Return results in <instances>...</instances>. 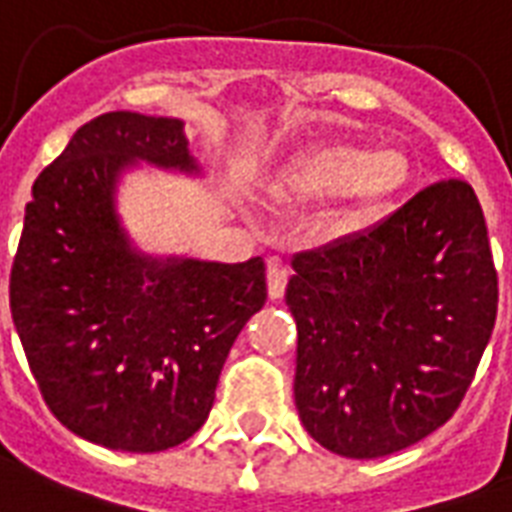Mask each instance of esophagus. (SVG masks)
Wrapping results in <instances>:
<instances>
[{
	"instance_id": "1",
	"label": "esophagus",
	"mask_w": 512,
	"mask_h": 512,
	"mask_svg": "<svg viewBox=\"0 0 512 512\" xmlns=\"http://www.w3.org/2000/svg\"><path fill=\"white\" fill-rule=\"evenodd\" d=\"M287 279H289L287 265L281 263L279 257H271V260H268V295H271V300H279V297H284Z\"/></svg>"
}]
</instances>
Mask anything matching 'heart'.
I'll return each mask as SVG.
<instances>
[{"label": "heart", "mask_w": 512, "mask_h": 512, "mask_svg": "<svg viewBox=\"0 0 512 512\" xmlns=\"http://www.w3.org/2000/svg\"><path fill=\"white\" fill-rule=\"evenodd\" d=\"M412 177V164L398 148L369 154L358 146H321L305 154L289 177L292 188L308 196L353 193L364 204H382L396 196Z\"/></svg>", "instance_id": "heart-1"}]
</instances>
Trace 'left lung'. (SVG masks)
I'll list each match as a JSON object with an SVG mask.
<instances>
[{
    "instance_id": "8db88e82",
    "label": "left lung",
    "mask_w": 512,
    "mask_h": 512,
    "mask_svg": "<svg viewBox=\"0 0 512 512\" xmlns=\"http://www.w3.org/2000/svg\"><path fill=\"white\" fill-rule=\"evenodd\" d=\"M295 404L324 449L374 460L444 425L497 319V271L476 191L422 188L364 233L292 257Z\"/></svg>"
}]
</instances>
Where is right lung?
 I'll list each match as a JSON object with an SVG mask.
<instances>
[{
  "label": "right lung",
  "instance_id": "right-lung-1",
  "mask_svg": "<svg viewBox=\"0 0 512 512\" xmlns=\"http://www.w3.org/2000/svg\"><path fill=\"white\" fill-rule=\"evenodd\" d=\"M196 175L180 119L111 111L82 124L31 188L10 311L50 412L119 452H164L207 422L233 340L265 305V263L151 257L116 185L132 164Z\"/></svg>",
  "mask_w": 512,
  "mask_h": 512
}]
</instances>
